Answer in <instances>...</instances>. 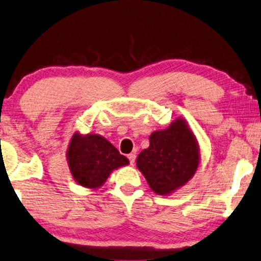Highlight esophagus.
<instances>
[{
  "instance_id": "34e87169",
  "label": "esophagus",
  "mask_w": 261,
  "mask_h": 261,
  "mask_svg": "<svg viewBox=\"0 0 261 261\" xmlns=\"http://www.w3.org/2000/svg\"><path fill=\"white\" fill-rule=\"evenodd\" d=\"M136 154H129L127 155V158H129V161H130V164L131 165H134L135 164V162H136Z\"/></svg>"
}]
</instances>
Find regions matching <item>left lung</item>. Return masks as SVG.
I'll list each match as a JSON object with an SVG mask.
<instances>
[{
    "label": "left lung",
    "mask_w": 261,
    "mask_h": 261,
    "mask_svg": "<svg viewBox=\"0 0 261 261\" xmlns=\"http://www.w3.org/2000/svg\"><path fill=\"white\" fill-rule=\"evenodd\" d=\"M200 162V148L188 122L177 117L164 130L154 131L149 147L137 157V167L152 191L168 196L190 181Z\"/></svg>",
    "instance_id": "1"
}]
</instances>
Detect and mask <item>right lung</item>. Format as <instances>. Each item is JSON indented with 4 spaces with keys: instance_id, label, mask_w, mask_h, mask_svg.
Masks as SVG:
<instances>
[{
    "instance_id": "obj_1",
    "label": "right lung",
    "mask_w": 261,
    "mask_h": 261,
    "mask_svg": "<svg viewBox=\"0 0 261 261\" xmlns=\"http://www.w3.org/2000/svg\"><path fill=\"white\" fill-rule=\"evenodd\" d=\"M66 162L73 180L93 190L103 187L114 170L129 164V160L106 138L97 134L81 135L79 131L71 137Z\"/></svg>"
}]
</instances>
